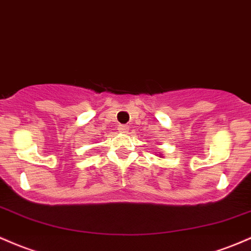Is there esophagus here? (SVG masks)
<instances>
[{"instance_id": "34e87169", "label": "esophagus", "mask_w": 251, "mask_h": 251, "mask_svg": "<svg viewBox=\"0 0 251 251\" xmlns=\"http://www.w3.org/2000/svg\"><path fill=\"white\" fill-rule=\"evenodd\" d=\"M118 131H119L120 133H126V132L128 131V126L127 125H119L118 126Z\"/></svg>"}]
</instances>
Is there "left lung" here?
Returning a JSON list of instances; mask_svg holds the SVG:
<instances>
[{"label": "left lung", "instance_id": "8db88e82", "mask_svg": "<svg viewBox=\"0 0 251 251\" xmlns=\"http://www.w3.org/2000/svg\"><path fill=\"white\" fill-rule=\"evenodd\" d=\"M159 157H161V158H162V155H159Z\"/></svg>", "mask_w": 251, "mask_h": 251}]
</instances>
